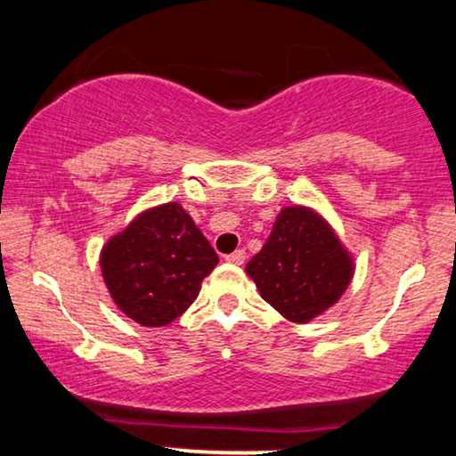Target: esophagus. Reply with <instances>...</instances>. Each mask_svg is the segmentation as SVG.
<instances>
[{
	"label": "esophagus",
	"mask_w": 456,
	"mask_h": 456,
	"mask_svg": "<svg viewBox=\"0 0 456 456\" xmlns=\"http://www.w3.org/2000/svg\"><path fill=\"white\" fill-rule=\"evenodd\" d=\"M245 257H247V253L242 251V248H239V251H234V253H230V255H226V261L228 264H234V265H240L242 261H245Z\"/></svg>",
	"instance_id": "esophagus-1"
}]
</instances>
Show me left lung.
Returning a JSON list of instances; mask_svg holds the SVG:
<instances>
[{"label": "left lung", "mask_w": 456, "mask_h": 456, "mask_svg": "<svg viewBox=\"0 0 456 456\" xmlns=\"http://www.w3.org/2000/svg\"><path fill=\"white\" fill-rule=\"evenodd\" d=\"M261 298L286 320L307 323L338 301L353 259L330 224L301 205L280 211L270 239L247 264Z\"/></svg>", "instance_id": "left-lung-1"}]
</instances>
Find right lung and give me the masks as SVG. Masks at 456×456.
Returning a JSON list of instances; mask_svg holds the SVG:
<instances>
[{
    "mask_svg": "<svg viewBox=\"0 0 456 456\" xmlns=\"http://www.w3.org/2000/svg\"><path fill=\"white\" fill-rule=\"evenodd\" d=\"M217 261L183 205L166 203L111 236L99 264L118 307L141 326L159 328L191 307Z\"/></svg>",
    "mask_w": 456,
    "mask_h": 456,
    "instance_id": "right-lung-1",
    "label": "right lung"
}]
</instances>
